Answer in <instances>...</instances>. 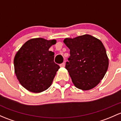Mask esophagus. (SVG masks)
I'll return each instance as SVG.
<instances>
[{"instance_id": "obj_1", "label": "esophagus", "mask_w": 121, "mask_h": 121, "mask_svg": "<svg viewBox=\"0 0 121 121\" xmlns=\"http://www.w3.org/2000/svg\"><path fill=\"white\" fill-rule=\"evenodd\" d=\"M65 65V64L64 63H62V64H61L60 65V67H64Z\"/></svg>"}]
</instances>
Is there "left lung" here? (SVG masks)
<instances>
[{"mask_svg":"<svg viewBox=\"0 0 121 121\" xmlns=\"http://www.w3.org/2000/svg\"><path fill=\"white\" fill-rule=\"evenodd\" d=\"M64 43L70 50L65 68L73 85L83 91L94 88L103 79L108 67V58L103 43L87 34L65 38Z\"/></svg>","mask_w":121,"mask_h":121,"instance_id":"left-lung-1","label":"left lung"}]
</instances>
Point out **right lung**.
Listing matches in <instances>:
<instances>
[{
    "label": "right lung",
    "instance_id": "add662e5",
    "mask_svg": "<svg viewBox=\"0 0 121 121\" xmlns=\"http://www.w3.org/2000/svg\"><path fill=\"white\" fill-rule=\"evenodd\" d=\"M56 43L55 39L34 38L24 43L14 58V71L24 88L40 93L52 85L60 66L54 62V53L49 48Z\"/></svg>",
    "mask_w": 121,
    "mask_h": 121
}]
</instances>
